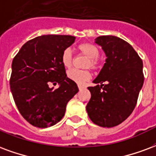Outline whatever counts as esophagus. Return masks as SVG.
Returning a JSON list of instances; mask_svg holds the SVG:
<instances>
[{
	"label": "esophagus",
	"mask_w": 156,
	"mask_h": 156,
	"mask_svg": "<svg viewBox=\"0 0 156 156\" xmlns=\"http://www.w3.org/2000/svg\"><path fill=\"white\" fill-rule=\"evenodd\" d=\"M84 88L83 86H82V85H78V89L79 90H83Z\"/></svg>",
	"instance_id": "1"
}]
</instances>
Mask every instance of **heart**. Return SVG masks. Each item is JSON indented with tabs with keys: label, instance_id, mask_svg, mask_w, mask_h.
Masks as SVG:
<instances>
[{
	"label": "heart",
	"instance_id": "obj_1",
	"mask_svg": "<svg viewBox=\"0 0 156 156\" xmlns=\"http://www.w3.org/2000/svg\"><path fill=\"white\" fill-rule=\"evenodd\" d=\"M78 50L81 54L88 58V60L85 64V67H90L93 69H98L100 67V61L98 56L100 50L93 44L83 43L78 45ZM61 62L65 68H70L73 64L72 50L67 48L63 49L61 55ZM68 78L78 84L85 83L91 78V73L89 70H78V69H70L68 72Z\"/></svg>",
	"mask_w": 156,
	"mask_h": 156
}]
</instances>
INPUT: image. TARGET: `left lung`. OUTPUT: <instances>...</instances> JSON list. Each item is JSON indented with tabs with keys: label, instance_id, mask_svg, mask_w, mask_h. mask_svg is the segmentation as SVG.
<instances>
[{
	"label": "left lung",
	"instance_id": "left-lung-1",
	"mask_svg": "<svg viewBox=\"0 0 156 156\" xmlns=\"http://www.w3.org/2000/svg\"><path fill=\"white\" fill-rule=\"evenodd\" d=\"M95 40L107 58L93 80L97 85L87 87L91 98L86 110L96 125L113 127L124 122L136 105L144 83L143 63L132 46L121 38L102 35Z\"/></svg>",
	"mask_w": 156,
	"mask_h": 156
}]
</instances>
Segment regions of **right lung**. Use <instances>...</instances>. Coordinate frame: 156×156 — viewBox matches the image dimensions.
<instances>
[{"instance_id":"obj_1","label":"right lung","mask_w":156,"mask_h":156,"mask_svg":"<svg viewBox=\"0 0 156 156\" xmlns=\"http://www.w3.org/2000/svg\"><path fill=\"white\" fill-rule=\"evenodd\" d=\"M72 35L48 34L29 40L12 61L10 91L20 113L31 125L46 128L64 116L67 103L78 92L61 62L63 49L72 45ZM60 87H49V83Z\"/></svg>"}]
</instances>
